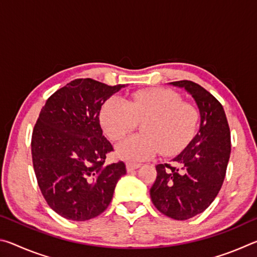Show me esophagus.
Returning a JSON list of instances; mask_svg holds the SVG:
<instances>
[{
    "instance_id": "1",
    "label": "esophagus",
    "mask_w": 257,
    "mask_h": 257,
    "mask_svg": "<svg viewBox=\"0 0 257 257\" xmlns=\"http://www.w3.org/2000/svg\"><path fill=\"white\" fill-rule=\"evenodd\" d=\"M141 168V163H125V169H127L128 172H132L134 170H136V169Z\"/></svg>"
}]
</instances>
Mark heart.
I'll use <instances>...</instances> for the list:
<instances>
[{
    "label": "heart",
    "instance_id": "b5f03b06",
    "mask_svg": "<svg viewBox=\"0 0 257 257\" xmlns=\"http://www.w3.org/2000/svg\"><path fill=\"white\" fill-rule=\"evenodd\" d=\"M143 122L141 135L124 138L115 147L116 156L129 162L151 159L162 150L173 155L188 144L196 133L199 113L191 104L181 102L177 93L152 88L135 93L127 101L112 96L99 110V122L112 141H119Z\"/></svg>",
    "mask_w": 257,
    "mask_h": 257
}]
</instances>
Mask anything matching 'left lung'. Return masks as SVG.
<instances>
[{"mask_svg":"<svg viewBox=\"0 0 257 257\" xmlns=\"http://www.w3.org/2000/svg\"><path fill=\"white\" fill-rule=\"evenodd\" d=\"M169 84L184 88L199 111V128L172 165H156L150 190L154 206L171 219L187 220L210 206L223 184L231 151L230 129L221 103L190 80Z\"/></svg>","mask_w":257,"mask_h":257,"instance_id":"obj_1","label":"left lung"}]
</instances>
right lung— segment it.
Segmentation results:
<instances>
[{"label":"right lung","mask_w":257,"mask_h":257,"mask_svg":"<svg viewBox=\"0 0 257 257\" xmlns=\"http://www.w3.org/2000/svg\"><path fill=\"white\" fill-rule=\"evenodd\" d=\"M125 85L107 86L75 79L52 95L32 136L38 186L49 206L72 221H86L106 210L123 162L104 164L112 145L103 136L99 110Z\"/></svg>","instance_id":"1"}]
</instances>
